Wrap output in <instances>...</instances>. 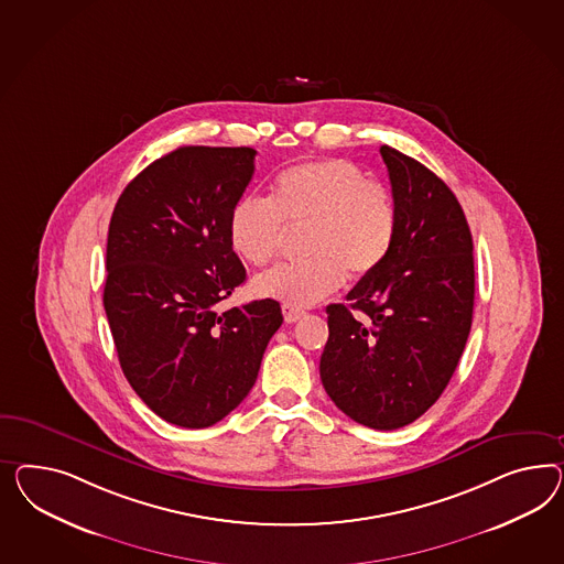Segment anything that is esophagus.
I'll use <instances>...</instances> for the list:
<instances>
[{
    "instance_id": "1",
    "label": "esophagus",
    "mask_w": 564,
    "mask_h": 564,
    "mask_svg": "<svg viewBox=\"0 0 564 564\" xmlns=\"http://www.w3.org/2000/svg\"><path fill=\"white\" fill-rule=\"evenodd\" d=\"M304 310H300V307H293V305H283V316H285V322H290V324H293V322L302 321L304 318Z\"/></svg>"
}]
</instances>
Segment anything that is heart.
<instances>
[{"instance_id": "heart-1", "label": "heart", "mask_w": 564, "mask_h": 564, "mask_svg": "<svg viewBox=\"0 0 564 564\" xmlns=\"http://www.w3.org/2000/svg\"><path fill=\"white\" fill-rule=\"evenodd\" d=\"M288 226H307V259L279 264L254 279V290L305 307L338 290L347 274L376 273L392 252L398 214L392 193L347 160L283 170L271 198L242 197L229 214L228 238L240 259L264 267L279 254Z\"/></svg>"}]
</instances>
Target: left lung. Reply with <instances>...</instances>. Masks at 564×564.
<instances>
[{"instance_id":"1","label":"left lung","mask_w":564,"mask_h":564,"mask_svg":"<svg viewBox=\"0 0 564 564\" xmlns=\"http://www.w3.org/2000/svg\"><path fill=\"white\" fill-rule=\"evenodd\" d=\"M398 228L392 252L345 304H330L322 386L361 425L392 431L425 414L473 326V234L456 195L421 162L381 145ZM352 311L367 316L355 319Z\"/></svg>"}]
</instances>
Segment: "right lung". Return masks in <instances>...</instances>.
Segmentation results:
<instances>
[{
	"mask_svg": "<svg viewBox=\"0 0 564 564\" xmlns=\"http://www.w3.org/2000/svg\"><path fill=\"white\" fill-rule=\"evenodd\" d=\"M254 155L178 148L124 186L110 217L105 310L119 364L172 425L205 429L228 416L252 390L283 322L274 300L217 310L246 281L228 224Z\"/></svg>",
	"mask_w": 564,
	"mask_h": 564,
	"instance_id": "1",
	"label": "right lung"
}]
</instances>
